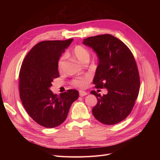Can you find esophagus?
I'll return each instance as SVG.
<instances>
[{"label":"esophagus","instance_id":"34e87169","mask_svg":"<svg viewBox=\"0 0 160 160\" xmlns=\"http://www.w3.org/2000/svg\"><path fill=\"white\" fill-rule=\"evenodd\" d=\"M87 95H88V93H87V92H85L84 91H82V90L79 91V95L81 97H83V96Z\"/></svg>","mask_w":160,"mask_h":160}]
</instances>
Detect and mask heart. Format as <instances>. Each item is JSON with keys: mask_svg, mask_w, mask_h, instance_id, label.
<instances>
[{"mask_svg": "<svg viewBox=\"0 0 160 160\" xmlns=\"http://www.w3.org/2000/svg\"><path fill=\"white\" fill-rule=\"evenodd\" d=\"M72 55L75 59H77L79 62L84 63L85 62L89 61L91 57L90 51L87 49L86 47L82 46L81 45H78L75 46L73 49L72 51ZM64 62V57H62L60 58V59L58 61L57 66L59 70L62 69V65ZM89 80V77L88 75H85L82 77H78V78L75 79L72 81V84L77 88H84V87L88 83V81Z\"/></svg>", "mask_w": 160, "mask_h": 160, "instance_id": "1", "label": "heart"}]
</instances>
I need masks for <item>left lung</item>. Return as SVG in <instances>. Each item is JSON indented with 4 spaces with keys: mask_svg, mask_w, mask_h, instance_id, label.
Instances as JSON below:
<instances>
[{
    "mask_svg": "<svg viewBox=\"0 0 160 160\" xmlns=\"http://www.w3.org/2000/svg\"><path fill=\"white\" fill-rule=\"evenodd\" d=\"M83 43L99 58L93 81L95 88L108 91L103 96L91 92L98 99L92 113L103 124L118 123L129 115L139 94L140 80L135 58L127 45L109 34L88 37Z\"/></svg>",
    "mask_w": 160,
    "mask_h": 160,
    "instance_id": "1",
    "label": "left lung"
}]
</instances>
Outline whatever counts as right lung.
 Listing matches in <instances>:
<instances>
[{"label":"right lung","mask_w":160,"mask_h":160,"mask_svg":"<svg viewBox=\"0 0 160 160\" xmlns=\"http://www.w3.org/2000/svg\"><path fill=\"white\" fill-rule=\"evenodd\" d=\"M72 41L37 43L26 55L19 72L22 103L30 117L45 128H55L64 122L71 104L79 98L75 89H69L59 96L50 90L51 82L59 77L58 61Z\"/></svg>","instance_id":"right-lung-1"}]
</instances>
